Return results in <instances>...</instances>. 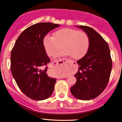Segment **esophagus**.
<instances>
[{
    "label": "esophagus",
    "mask_w": 122,
    "mask_h": 122,
    "mask_svg": "<svg viewBox=\"0 0 122 122\" xmlns=\"http://www.w3.org/2000/svg\"><path fill=\"white\" fill-rule=\"evenodd\" d=\"M71 61L65 58H60L59 60H56L53 61V63L56 64H60V65H62L64 63H70Z\"/></svg>",
    "instance_id": "1"
}]
</instances>
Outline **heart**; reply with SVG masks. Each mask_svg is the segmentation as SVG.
I'll return each mask as SVG.
<instances>
[{"instance_id": "heart-1", "label": "heart", "mask_w": 122, "mask_h": 122, "mask_svg": "<svg viewBox=\"0 0 122 122\" xmlns=\"http://www.w3.org/2000/svg\"><path fill=\"white\" fill-rule=\"evenodd\" d=\"M53 36L44 37L43 46L49 56H54L62 46L60 55L71 56L79 60L86 54L90 47V39L85 32L72 28H62L55 31Z\"/></svg>"}]
</instances>
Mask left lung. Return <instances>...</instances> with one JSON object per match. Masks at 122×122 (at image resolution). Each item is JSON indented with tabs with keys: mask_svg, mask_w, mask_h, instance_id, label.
Masks as SVG:
<instances>
[{
	"mask_svg": "<svg viewBox=\"0 0 122 122\" xmlns=\"http://www.w3.org/2000/svg\"><path fill=\"white\" fill-rule=\"evenodd\" d=\"M89 36L90 47L86 54L77 61L79 68L75 75L76 82L71 88L75 97L81 100L98 97L108 85L112 61L108 43L93 28L80 26Z\"/></svg>",
	"mask_w": 122,
	"mask_h": 122,
	"instance_id": "1",
	"label": "left lung"
}]
</instances>
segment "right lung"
<instances>
[{
    "instance_id": "1",
    "label": "right lung",
    "mask_w": 122,
    "mask_h": 122,
    "mask_svg": "<svg viewBox=\"0 0 122 122\" xmlns=\"http://www.w3.org/2000/svg\"><path fill=\"white\" fill-rule=\"evenodd\" d=\"M59 26L50 22L31 25L20 34L12 49V75L21 92L32 100H45L54 91L56 80L47 74V64L50 60L44 47L43 39Z\"/></svg>"
}]
</instances>
